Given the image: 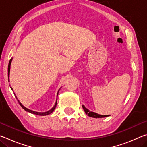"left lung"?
<instances>
[{
  "label": "left lung",
  "instance_id": "1",
  "mask_svg": "<svg viewBox=\"0 0 147 147\" xmlns=\"http://www.w3.org/2000/svg\"><path fill=\"white\" fill-rule=\"evenodd\" d=\"M82 108L84 109V111H85L86 113L89 117H94V118H102V117H108L109 115H99V114L93 112V111H89V109H87L85 106L82 105Z\"/></svg>",
  "mask_w": 147,
  "mask_h": 147
}]
</instances>
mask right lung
Masks as SVG:
<instances>
[{"label":"right lung","mask_w":147,"mask_h":147,"mask_svg":"<svg viewBox=\"0 0 147 147\" xmlns=\"http://www.w3.org/2000/svg\"><path fill=\"white\" fill-rule=\"evenodd\" d=\"M11 60H12V59H11L10 60H9V64H8V81L9 82V71H10V65H11ZM11 89H12V88H11ZM58 94H57V96H58ZM17 98V97H16ZM17 101H18V102H19V104H20V106H21L22 108H23L24 110L25 111H28V112H30V113H33V114H35V115H49V114H51L52 112H53V111L54 110V109H55V108H56V104H57V100H56V104H55V105L54 106V107L53 108H52L51 109H50L49 111H46V112H37V111H32V110H31V109H28V108H25V107H24L23 104H22L21 102H20L19 101V100H17Z\"/></svg>","instance_id":"right-lung-1"}]
</instances>
